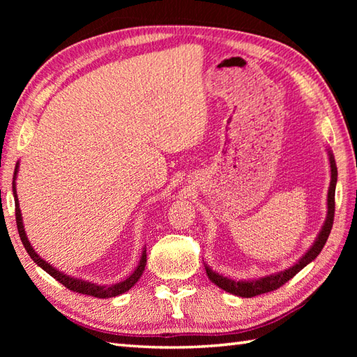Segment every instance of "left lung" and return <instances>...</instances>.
<instances>
[{
  "label": "left lung",
  "mask_w": 357,
  "mask_h": 357,
  "mask_svg": "<svg viewBox=\"0 0 357 357\" xmlns=\"http://www.w3.org/2000/svg\"><path fill=\"white\" fill-rule=\"evenodd\" d=\"M328 156H330V167H331V181H330V188H328V196H327V208H328L327 219H325L322 230L319 231V234H317L316 241L313 242V245L310 247L308 252L302 256L301 259L293 265V267L287 268L284 271L275 273V275L264 276L259 279H252V280H234L231 278H225L211 270L207 264H204L207 276L211 282L218 285L219 288H222L225 291L241 296V298H253V296H257V294L278 290L279 287H282L285 282H288V280H290L294 275H298L305 265H308L310 262L316 259V256L322 252L325 242H327L330 236L333 219H335V192H336V183H337V167H336L335 156H333L330 150H328Z\"/></svg>",
  "instance_id": "8db88e82"
}]
</instances>
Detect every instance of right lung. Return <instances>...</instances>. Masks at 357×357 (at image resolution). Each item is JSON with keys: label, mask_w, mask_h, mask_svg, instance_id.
Here are the masks:
<instances>
[{"label": "right lung", "mask_w": 357, "mask_h": 357, "mask_svg": "<svg viewBox=\"0 0 357 357\" xmlns=\"http://www.w3.org/2000/svg\"><path fill=\"white\" fill-rule=\"evenodd\" d=\"M17 173H18V164H17V167H15L13 183H12V190H13V198H15V216H17V227H18V233H20V238H21L22 245H24V248L27 250V253H29L30 257H32L33 262H36L44 271H47L52 278H55L58 282H61L64 287L69 288V290L81 293V294L93 296V298H100V299L115 298V296H119V294L128 291L136 282H138L141 275L144 273V268H146V262H147L146 250H144V252H142V256H141V259H139L138 267H136V270L132 273V275L128 276L126 280H123V282H118V284H113V285H98V284L87 282V280H82V279H78V278L67 276V275H64L63 271H59L55 267H52L49 262H45L43 257L35 252L33 247L30 245V242H29V239L26 236L24 225H22L20 204H18L17 187H15V179H17Z\"/></svg>", "instance_id": "1"}]
</instances>
